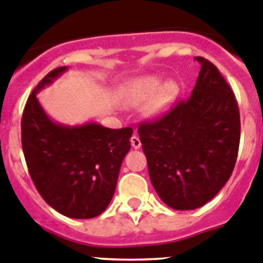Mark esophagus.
I'll use <instances>...</instances> for the list:
<instances>
[{
  "label": "esophagus",
  "instance_id": "34e87169",
  "mask_svg": "<svg viewBox=\"0 0 263 263\" xmlns=\"http://www.w3.org/2000/svg\"><path fill=\"white\" fill-rule=\"evenodd\" d=\"M130 143H132V147H133V148H136V149H138L139 147L142 146L141 139H139L138 136H133V137H132V139H130Z\"/></svg>",
  "mask_w": 263,
  "mask_h": 263
}]
</instances>
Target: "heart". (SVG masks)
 <instances>
[{"mask_svg":"<svg viewBox=\"0 0 263 263\" xmlns=\"http://www.w3.org/2000/svg\"><path fill=\"white\" fill-rule=\"evenodd\" d=\"M179 87L174 81L162 84V80L156 76H143L132 80L125 85L124 96L130 106L138 107L146 102V112L148 116L156 117L164 114L174 103L178 97Z\"/></svg>","mask_w":263,"mask_h":263,"instance_id":"1","label":"heart"}]
</instances>
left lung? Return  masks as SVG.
I'll list each match as a JSON object with an SVG mask.
<instances>
[{
	"instance_id": "obj_1",
	"label": "left lung",
	"mask_w": 263,
	"mask_h": 263,
	"mask_svg": "<svg viewBox=\"0 0 263 263\" xmlns=\"http://www.w3.org/2000/svg\"><path fill=\"white\" fill-rule=\"evenodd\" d=\"M190 98L139 124L149 179L160 199L177 211L211 201L231 177L240 143V114L231 87L208 59Z\"/></svg>"
}]
</instances>
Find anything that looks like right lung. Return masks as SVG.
Listing matches in <instances>:
<instances>
[{"instance_id": "right-lung-1", "label": "right lung", "mask_w": 263, "mask_h": 263, "mask_svg": "<svg viewBox=\"0 0 263 263\" xmlns=\"http://www.w3.org/2000/svg\"><path fill=\"white\" fill-rule=\"evenodd\" d=\"M66 69L49 72L28 97L22 147L32 181L51 208L69 218H94L111 202L133 129H109L97 122L66 126L50 120L37 92Z\"/></svg>"}]
</instances>
